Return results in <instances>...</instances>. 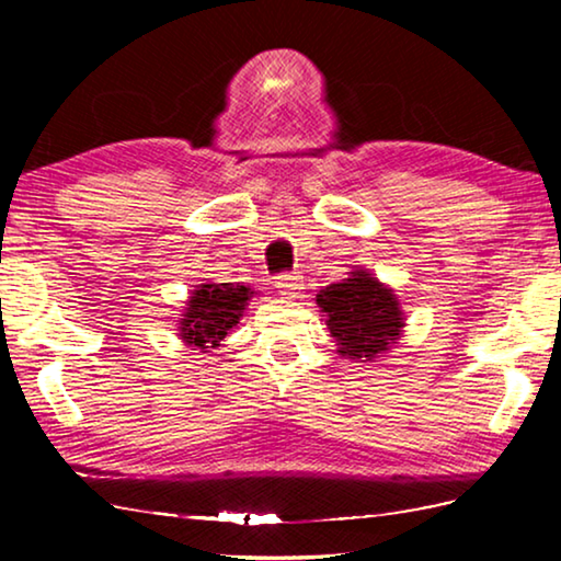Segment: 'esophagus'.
Instances as JSON below:
<instances>
[{
  "mask_svg": "<svg viewBox=\"0 0 561 561\" xmlns=\"http://www.w3.org/2000/svg\"><path fill=\"white\" fill-rule=\"evenodd\" d=\"M274 279H277L274 284H277V289L287 299H297L299 294H301V289H304V277H301L299 272H282Z\"/></svg>",
  "mask_w": 561,
  "mask_h": 561,
  "instance_id": "34e87169",
  "label": "esophagus"
}]
</instances>
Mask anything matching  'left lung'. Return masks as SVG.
<instances>
[{
	"label": "left lung",
	"mask_w": 561,
	"mask_h": 561,
	"mask_svg": "<svg viewBox=\"0 0 561 561\" xmlns=\"http://www.w3.org/2000/svg\"><path fill=\"white\" fill-rule=\"evenodd\" d=\"M317 304L327 314V327L336 339L339 354L371 360L396 344L403 319L396 294L386 289L364 270L351 272V277L331 284L317 294Z\"/></svg>",
	"instance_id": "obj_1"
}]
</instances>
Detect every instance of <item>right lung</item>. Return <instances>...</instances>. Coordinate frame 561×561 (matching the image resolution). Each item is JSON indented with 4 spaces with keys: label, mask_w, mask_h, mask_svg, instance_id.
Instances as JSON below:
<instances>
[{
    "label": "right lung",
    "mask_w": 561,
    "mask_h": 561,
    "mask_svg": "<svg viewBox=\"0 0 561 561\" xmlns=\"http://www.w3.org/2000/svg\"><path fill=\"white\" fill-rule=\"evenodd\" d=\"M252 294L244 284H203L187 301L180 336L195 348L220 346L227 331L240 324L242 309Z\"/></svg>",
    "instance_id": "obj_1"
}]
</instances>
